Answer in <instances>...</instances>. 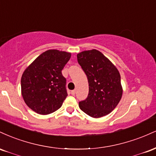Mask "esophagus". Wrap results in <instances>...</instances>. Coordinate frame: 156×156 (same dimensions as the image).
<instances>
[{
	"instance_id": "1",
	"label": "esophagus",
	"mask_w": 156,
	"mask_h": 156,
	"mask_svg": "<svg viewBox=\"0 0 156 156\" xmlns=\"http://www.w3.org/2000/svg\"><path fill=\"white\" fill-rule=\"evenodd\" d=\"M76 90H72L71 91V94H72V95H75V94H76Z\"/></svg>"
}]
</instances>
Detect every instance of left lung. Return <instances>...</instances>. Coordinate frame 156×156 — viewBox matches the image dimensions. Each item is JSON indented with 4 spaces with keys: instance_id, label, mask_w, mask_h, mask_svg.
<instances>
[{
    "instance_id": "left-lung-1",
    "label": "left lung",
    "mask_w": 156,
    "mask_h": 156,
    "mask_svg": "<svg viewBox=\"0 0 156 156\" xmlns=\"http://www.w3.org/2000/svg\"><path fill=\"white\" fill-rule=\"evenodd\" d=\"M77 58L89 82L88 96L79 102L80 108L92 117H104L121 100L120 74L110 60L95 49L80 52Z\"/></svg>"
}]
</instances>
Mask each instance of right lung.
<instances>
[{"label":"right lung","instance_id":"right-lung-1","mask_svg":"<svg viewBox=\"0 0 156 156\" xmlns=\"http://www.w3.org/2000/svg\"><path fill=\"white\" fill-rule=\"evenodd\" d=\"M70 57V53L48 50L25 69L21 92L25 103L34 112L46 115L61 108L67 96L62 70Z\"/></svg>","mask_w":156,"mask_h":156}]
</instances>
